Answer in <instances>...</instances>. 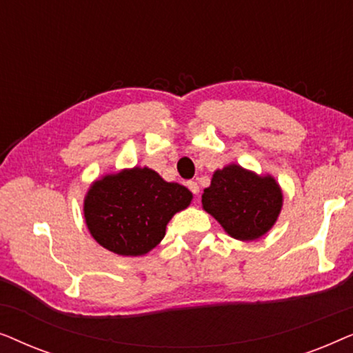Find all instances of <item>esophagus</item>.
<instances>
[{
	"label": "esophagus",
	"instance_id": "obj_1",
	"mask_svg": "<svg viewBox=\"0 0 353 353\" xmlns=\"http://www.w3.org/2000/svg\"><path fill=\"white\" fill-rule=\"evenodd\" d=\"M188 188H190L192 194H199V185H197V181H188Z\"/></svg>",
	"mask_w": 353,
	"mask_h": 353
}]
</instances>
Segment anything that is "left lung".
Listing matches in <instances>:
<instances>
[{
  "label": "left lung",
  "instance_id": "left-lung-1",
  "mask_svg": "<svg viewBox=\"0 0 353 353\" xmlns=\"http://www.w3.org/2000/svg\"><path fill=\"white\" fill-rule=\"evenodd\" d=\"M283 201V190L274 176L230 163L214 172L210 186L202 194V209L231 238L255 241L276 223Z\"/></svg>",
  "mask_w": 353,
  "mask_h": 353
}]
</instances>
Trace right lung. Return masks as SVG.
<instances>
[{"instance_id": "right-lung-1", "label": "right lung", "mask_w": 353, "mask_h": 353, "mask_svg": "<svg viewBox=\"0 0 353 353\" xmlns=\"http://www.w3.org/2000/svg\"><path fill=\"white\" fill-rule=\"evenodd\" d=\"M192 192L149 167L105 173L83 199L85 223L99 245L122 257H141L165 236L168 221L185 210Z\"/></svg>"}]
</instances>
